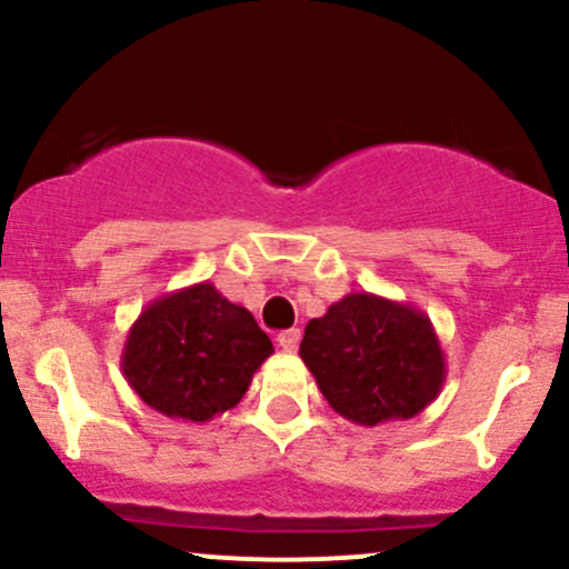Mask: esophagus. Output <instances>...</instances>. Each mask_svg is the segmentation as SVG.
I'll use <instances>...</instances> for the list:
<instances>
[{
	"instance_id": "obj_1",
	"label": "esophagus",
	"mask_w": 569,
	"mask_h": 569,
	"mask_svg": "<svg viewBox=\"0 0 569 569\" xmlns=\"http://www.w3.org/2000/svg\"><path fill=\"white\" fill-rule=\"evenodd\" d=\"M299 329H286V332H280L278 335V346L283 348V351H297V346H299Z\"/></svg>"
}]
</instances>
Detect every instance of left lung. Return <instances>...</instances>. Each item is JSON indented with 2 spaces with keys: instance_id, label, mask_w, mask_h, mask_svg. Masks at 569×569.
Here are the masks:
<instances>
[{
  "instance_id": "8db88e82",
  "label": "left lung",
  "mask_w": 569,
  "mask_h": 569,
  "mask_svg": "<svg viewBox=\"0 0 569 569\" xmlns=\"http://www.w3.org/2000/svg\"><path fill=\"white\" fill-rule=\"evenodd\" d=\"M299 356L335 413L359 427L413 418L446 383V353L429 316L367 291L313 318Z\"/></svg>"
}]
</instances>
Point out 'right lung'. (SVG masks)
Listing matches in <instances>:
<instances>
[{
    "instance_id": "right-lung-1",
    "label": "right lung",
    "mask_w": 569,
    "mask_h": 569,
    "mask_svg": "<svg viewBox=\"0 0 569 569\" xmlns=\"http://www.w3.org/2000/svg\"><path fill=\"white\" fill-rule=\"evenodd\" d=\"M272 351L251 310L202 280L153 299L137 316L121 370L156 413L204 423L240 402Z\"/></svg>"
}]
</instances>
